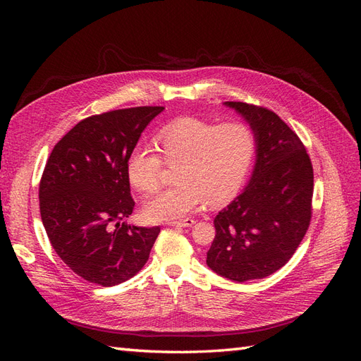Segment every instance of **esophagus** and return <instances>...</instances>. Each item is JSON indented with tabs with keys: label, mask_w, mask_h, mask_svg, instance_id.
<instances>
[{
	"label": "esophagus",
	"mask_w": 361,
	"mask_h": 361,
	"mask_svg": "<svg viewBox=\"0 0 361 361\" xmlns=\"http://www.w3.org/2000/svg\"><path fill=\"white\" fill-rule=\"evenodd\" d=\"M194 220L192 218H185V220H179V221H170L169 226H179V227H191L194 226Z\"/></svg>",
	"instance_id": "34e87169"
}]
</instances>
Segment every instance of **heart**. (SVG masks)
Segmentation results:
<instances>
[{
    "label": "heart",
    "mask_w": 361,
    "mask_h": 361,
    "mask_svg": "<svg viewBox=\"0 0 361 361\" xmlns=\"http://www.w3.org/2000/svg\"><path fill=\"white\" fill-rule=\"evenodd\" d=\"M163 157L145 145L128 158L129 182L143 192L158 188L164 162L178 166L171 188L146 200L143 212L150 221H173L188 215L206 202L221 204L241 188L255 157V135L243 123L215 125L183 117L164 126L155 137Z\"/></svg>",
    "instance_id": "1"
}]
</instances>
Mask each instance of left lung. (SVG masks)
<instances>
[{
  "instance_id": "left-lung-1",
  "label": "left lung",
  "mask_w": 361,
  "mask_h": 361,
  "mask_svg": "<svg viewBox=\"0 0 361 361\" xmlns=\"http://www.w3.org/2000/svg\"><path fill=\"white\" fill-rule=\"evenodd\" d=\"M255 134L256 164L244 191L218 212L206 264L232 281L264 279L288 264L312 218L313 167L298 135L264 106L224 102Z\"/></svg>"
}]
</instances>
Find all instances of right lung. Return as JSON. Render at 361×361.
<instances>
[{
  "instance_id": "1",
  "label": "right lung",
  "mask_w": 361,
  "mask_h": 361,
  "mask_svg": "<svg viewBox=\"0 0 361 361\" xmlns=\"http://www.w3.org/2000/svg\"><path fill=\"white\" fill-rule=\"evenodd\" d=\"M164 106H135L76 123L52 149L39 185L52 248L75 274L114 286L145 267L161 228L130 226L126 162Z\"/></svg>"
}]
</instances>
